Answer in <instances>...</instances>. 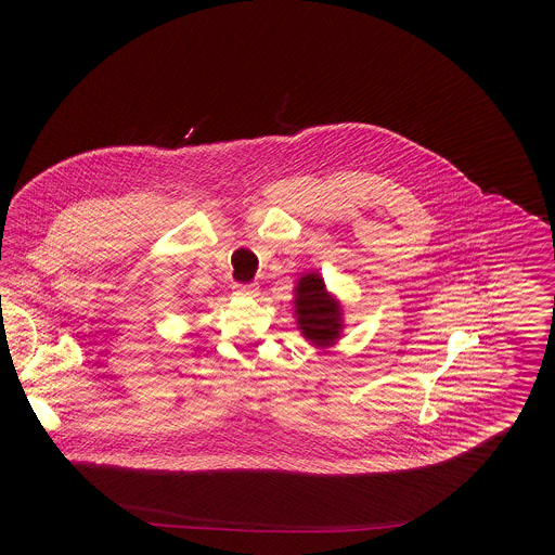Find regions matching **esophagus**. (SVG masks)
<instances>
[{
	"label": "esophagus",
	"mask_w": 555,
	"mask_h": 555,
	"mask_svg": "<svg viewBox=\"0 0 555 555\" xmlns=\"http://www.w3.org/2000/svg\"><path fill=\"white\" fill-rule=\"evenodd\" d=\"M233 291L237 295H243V297H256L258 295V285L256 283H235Z\"/></svg>",
	"instance_id": "34e87169"
}]
</instances>
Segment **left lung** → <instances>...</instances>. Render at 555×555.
Masks as SVG:
<instances>
[{"label": "left lung", "instance_id": "left-lung-1", "mask_svg": "<svg viewBox=\"0 0 555 555\" xmlns=\"http://www.w3.org/2000/svg\"><path fill=\"white\" fill-rule=\"evenodd\" d=\"M295 318L301 335L317 347H328L341 337L344 310L326 291L324 279L317 272L301 274L295 287Z\"/></svg>", "mask_w": 555, "mask_h": 555}]
</instances>
